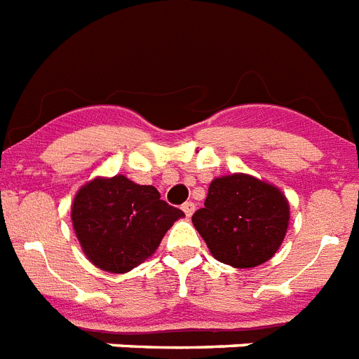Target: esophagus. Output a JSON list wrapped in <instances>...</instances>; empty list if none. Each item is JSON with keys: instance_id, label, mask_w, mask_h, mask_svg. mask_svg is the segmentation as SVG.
Segmentation results:
<instances>
[{"instance_id": "obj_1", "label": "esophagus", "mask_w": 359, "mask_h": 359, "mask_svg": "<svg viewBox=\"0 0 359 359\" xmlns=\"http://www.w3.org/2000/svg\"><path fill=\"white\" fill-rule=\"evenodd\" d=\"M182 210H184V214L189 217V215L195 212V203H191V201H186L184 205H182Z\"/></svg>"}]
</instances>
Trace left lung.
<instances>
[{
    "label": "left lung",
    "mask_w": 359,
    "mask_h": 359,
    "mask_svg": "<svg viewBox=\"0 0 359 359\" xmlns=\"http://www.w3.org/2000/svg\"><path fill=\"white\" fill-rule=\"evenodd\" d=\"M210 252L232 267H256L284 240L290 206L280 189L249 175L212 180L205 208L191 215Z\"/></svg>",
    "instance_id": "left-lung-1"
}]
</instances>
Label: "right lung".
<instances>
[{
	"mask_svg": "<svg viewBox=\"0 0 359 359\" xmlns=\"http://www.w3.org/2000/svg\"><path fill=\"white\" fill-rule=\"evenodd\" d=\"M182 215V210L160 199L158 189L134 184L123 175L88 182L72 206L84 255L109 273H127L149 258Z\"/></svg>",
	"mask_w": 359,
	"mask_h": 359,
	"instance_id": "right-lung-1",
	"label": "right lung"
}]
</instances>
